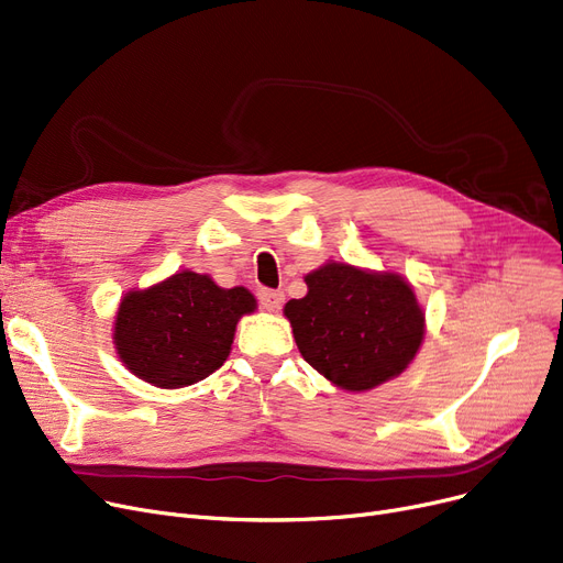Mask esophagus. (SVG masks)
I'll list each match as a JSON object with an SVG mask.
<instances>
[{
  "label": "esophagus",
  "instance_id": "esophagus-1",
  "mask_svg": "<svg viewBox=\"0 0 563 563\" xmlns=\"http://www.w3.org/2000/svg\"><path fill=\"white\" fill-rule=\"evenodd\" d=\"M257 299H260L264 310L276 312V310H280V306L285 301V295H283V291H278V289H260L257 291Z\"/></svg>",
  "mask_w": 563,
  "mask_h": 563
}]
</instances>
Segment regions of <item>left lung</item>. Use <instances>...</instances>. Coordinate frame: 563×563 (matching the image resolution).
<instances>
[{
	"label": "left lung",
	"mask_w": 563,
	"mask_h": 563,
	"mask_svg": "<svg viewBox=\"0 0 563 563\" xmlns=\"http://www.w3.org/2000/svg\"><path fill=\"white\" fill-rule=\"evenodd\" d=\"M303 280L308 295L287 301L285 317L317 373L345 390H371L405 373L423 342L426 314L402 276L327 262Z\"/></svg>",
	"instance_id": "left-lung-1"
}]
</instances>
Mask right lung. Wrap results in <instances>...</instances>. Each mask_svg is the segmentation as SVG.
Here are the masks:
<instances>
[{"label":"right lung","instance_id":"obj_1","mask_svg":"<svg viewBox=\"0 0 563 563\" xmlns=\"http://www.w3.org/2000/svg\"><path fill=\"white\" fill-rule=\"evenodd\" d=\"M255 308L246 287L223 289L207 274L179 272L121 299L114 350L135 377L158 388H184L221 368L236 322Z\"/></svg>","mask_w":563,"mask_h":563}]
</instances>
